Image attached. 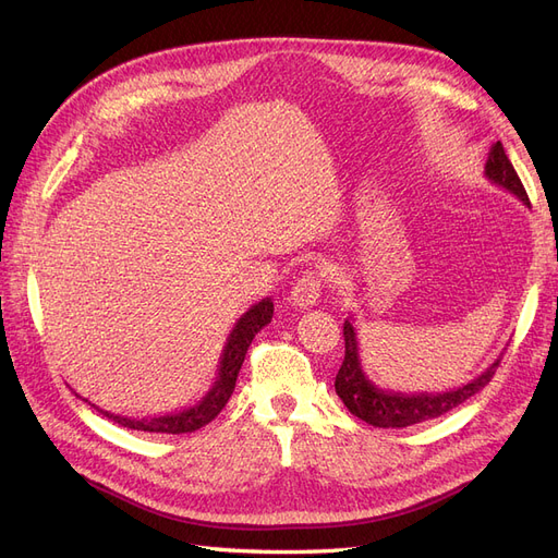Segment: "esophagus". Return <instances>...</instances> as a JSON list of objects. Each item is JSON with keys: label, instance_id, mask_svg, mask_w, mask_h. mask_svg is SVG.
Masks as SVG:
<instances>
[{"label": "esophagus", "instance_id": "esophagus-1", "mask_svg": "<svg viewBox=\"0 0 558 558\" xmlns=\"http://www.w3.org/2000/svg\"><path fill=\"white\" fill-rule=\"evenodd\" d=\"M318 293H320V275L316 269H307V272H302V277L293 286L291 305L295 310H310L318 302Z\"/></svg>", "mask_w": 558, "mask_h": 558}]
</instances>
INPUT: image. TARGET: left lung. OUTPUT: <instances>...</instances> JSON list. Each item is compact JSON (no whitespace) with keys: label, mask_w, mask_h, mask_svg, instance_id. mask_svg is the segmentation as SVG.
<instances>
[{"label":"left lung","mask_w":558,"mask_h":558,"mask_svg":"<svg viewBox=\"0 0 558 558\" xmlns=\"http://www.w3.org/2000/svg\"><path fill=\"white\" fill-rule=\"evenodd\" d=\"M486 179L500 185L508 193L517 195L523 205L531 207L529 195L523 191V183L517 177L510 158L505 156V148L500 142H496L488 150V160L484 165ZM500 365V359H496L488 365L480 377L472 381L453 388V391L442 393H396V391H384L373 379L365 375L363 363H361V351H359V337L353 330L351 318L344 320V361L340 373L335 377V391L347 404V410L363 418L365 424L375 428H408L421 421L437 418L453 408H459L468 398L480 393L482 388L492 381L496 375V367Z\"/></svg>","instance_id":"1"}]
</instances>
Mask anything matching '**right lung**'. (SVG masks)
<instances>
[{"label":"right lung","mask_w":558,"mask_h":558,"mask_svg":"<svg viewBox=\"0 0 558 558\" xmlns=\"http://www.w3.org/2000/svg\"><path fill=\"white\" fill-rule=\"evenodd\" d=\"M272 314H275V305L269 298L256 302V305H253L246 314H242V318L234 324L228 342L223 347L221 365H218V377H216L214 386L209 388L205 398H202L197 404H193V408L177 412V414L156 416V418H128V416H118V414H111L105 410H97V412H102L118 426L132 428V430H144V433L179 435V433H193L202 426H207L209 421L216 418L218 412L226 408V402L230 400V396L234 391V381H238V375H240L253 337H256L258 330H263L269 320H272Z\"/></svg>","instance_id":"obj_1"}]
</instances>
